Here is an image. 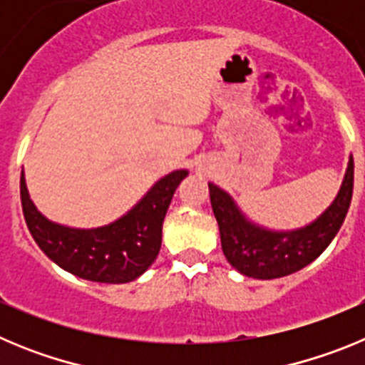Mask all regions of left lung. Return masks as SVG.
<instances>
[{
  "label": "left lung",
  "mask_w": 365,
  "mask_h": 365,
  "mask_svg": "<svg viewBox=\"0 0 365 365\" xmlns=\"http://www.w3.org/2000/svg\"><path fill=\"white\" fill-rule=\"evenodd\" d=\"M353 180L354 163L349 155L334 201L314 221L294 230L261 227L243 214L230 193L208 182L222 254L237 272L254 279L283 278L298 272L320 256L340 230L353 197Z\"/></svg>",
  "instance_id": "left-lung-1"
}]
</instances>
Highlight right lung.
<instances>
[{
    "mask_svg": "<svg viewBox=\"0 0 365 365\" xmlns=\"http://www.w3.org/2000/svg\"><path fill=\"white\" fill-rule=\"evenodd\" d=\"M186 175L188 170H175L160 177L131 210L109 225L73 228L38 210L21 172V208L36 245L58 267L89 282L128 283L143 276L159 256L168 206Z\"/></svg>",
    "mask_w": 365,
    "mask_h": 365,
    "instance_id": "right-lung-1",
    "label": "right lung"
}]
</instances>
